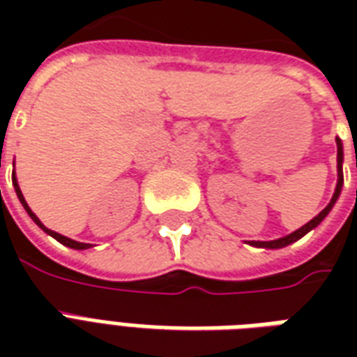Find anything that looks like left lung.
<instances>
[{
    "instance_id": "1",
    "label": "left lung",
    "mask_w": 357,
    "mask_h": 357,
    "mask_svg": "<svg viewBox=\"0 0 357 357\" xmlns=\"http://www.w3.org/2000/svg\"><path fill=\"white\" fill-rule=\"evenodd\" d=\"M342 162H344V153H342V141L337 137V172H338V181H337V189H335V193H333V199L331 202L325 206V208L314 218V220H310L306 225H302L300 229L296 231H292L291 235H287V237H281V239H275V241H248V245H252V247H258V248H283L287 245H291L294 241L302 239L307 231H312L314 227L321 224L325 216L329 214L333 206H335V202H337L338 195L342 191V183H344V176H342Z\"/></svg>"
}]
</instances>
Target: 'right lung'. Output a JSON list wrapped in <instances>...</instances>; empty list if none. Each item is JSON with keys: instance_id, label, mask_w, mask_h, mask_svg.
<instances>
[{"instance_id": "right-lung-1", "label": "right lung", "mask_w": 357, "mask_h": 357, "mask_svg": "<svg viewBox=\"0 0 357 357\" xmlns=\"http://www.w3.org/2000/svg\"><path fill=\"white\" fill-rule=\"evenodd\" d=\"M13 185H15V191H17V197H19L20 204H22V206H24V210H26V212H28V216L32 218V220H34V222H36V225H40V227H42L43 231L47 233V235H51L53 239H57L59 243H61V245H65V247H68V248H74V250H86V248L91 247L89 243H78V241L68 239V237H65V235H61V233L51 231V229H47V227H45V225H43L42 222H40V218L36 216L34 212L30 210V206H28V204H26V201H24V197H22V191H20V187H19V183H17V178H15V176H13Z\"/></svg>"}]
</instances>
